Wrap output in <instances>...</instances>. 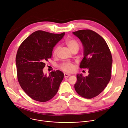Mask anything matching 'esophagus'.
Listing matches in <instances>:
<instances>
[{
    "instance_id": "obj_1",
    "label": "esophagus",
    "mask_w": 128,
    "mask_h": 128,
    "mask_svg": "<svg viewBox=\"0 0 128 128\" xmlns=\"http://www.w3.org/2000/svg\"><path fill=\"white\" fill-rule=\"evenodd\" d=\"M70 76V74H66V73H65V74H64V77H65V78H67V77H68V76Z\"/></svg>"
}]
</instances>
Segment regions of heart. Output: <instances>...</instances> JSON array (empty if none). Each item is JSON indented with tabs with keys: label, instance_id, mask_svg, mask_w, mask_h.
Here are the masks:
<instances>
[{
	"label": "heart",
	"instance_id": "obj_1",
	"mask_svg": "<svg viewBox=\"0 0 128 128\" xmlns=\"http://www.w3.org/2000/svg\"><path fill=\"white\" fill-rule=\"evenodd\" d=\"M65 44L67 46V47L70 48V49L72 51L76 49H79V43L76 40L74 39H68L65 41ZM59 49V47L56 46L54 48L53 51V54L54 56H56L58 52ZM61 68L66 72H72L74 70V66L72 64L70 63H64L61 65Z\"/></svg>",
	"mask_w": 128,
	"mask_h": 128
}]
</instances>
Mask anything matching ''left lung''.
<instances>
[{
	"label": "left lung",
	"instance_id": "8db88e82",
	"mask_svg": "<svg viewBox=\"0 0 128 128\" xmlns=\"http://www.w3.org/2000/svg\"><path fill=\"white\" fill-rule=\"evenodd\" d=\"M81 42L83 58L81 68L88 70V75L76 74L74 89L81 96L90 99L102 92L111 77L112 57L105 40L90 30H81L72 32Z\"/></svg>",
	"mask_w": 128,
	"mask_h": 128
}]
</instances>
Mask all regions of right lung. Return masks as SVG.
<instances>
[{
  "label": "right lung",
  "mask_w": 128,
  "mask_h": 128,
  "mask_svg": "<svg viewBox=\"0 0 128 128\" xmlns=\"http://www.w3.org/2000/svg\"><path fill=\"white\" fill-rule=\"evenodd\" d=\"M65 32L54 34L41 30L32 33L20 46L16 56L17 73L22 89L33 100L44 102L58 92L64 78L60 70L44 74L45 61L52 58L54 47Z\"/></svg>",
  "instance_id": "right-lung-1"
}]
</instances>
